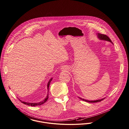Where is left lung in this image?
<instances>
[{
	"instance_id": "obj_1",
	"label": "left lung",
	"mask_w": 129,
	"mask_h": 129,
	"mask_svg": "<svg viewBox=\"0 0 129 129\" xmlns=\"http://www.w3.org/2000/svg\"><path fill=\"white\" fill-rule=\"evenodd\" d=\"M98 38L99 39H100L101 40H106V41H109L110 42H112L111 40H110V39L109 38V37H108L107 35L104 34H99V33L98 35ZM83 100V101H85L86 102H88V103H97V102H100L102 101H103V100H104V98L102 99H101V100H96V101H87V100H86L85 99H83L80 98Z\"/></svg>"
}]
</instances>
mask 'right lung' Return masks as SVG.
<instances>
[{"instance_id": "add662e5", "label": "right lung", "mask_w": 129, "mask_h": 129, "mask_svg": "<svg viewBox=\"0 0 129 129\" xmlns=\"http://www.w3.org/2000/svg\"><path fill=\"white\" fill-rule=\"evenodd\" d=\"M52 80V78H51L50 80H49V82H48V85H47L48 92H49V85H50V83H51ZM48 97H49V96H48V94L47 95V97H46V98L44 100H43V101H42V102H40V103H26V102H22V101H21V100H20V101H21V103H22L24 104H26V105H30V106H37V105H42V104H43L44 103H45L47 101V100H48Z\"/></svg>"}]
</instances>
